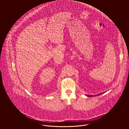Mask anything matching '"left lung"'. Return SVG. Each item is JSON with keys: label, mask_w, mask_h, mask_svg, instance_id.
I'll return each mask as SVG.
<instances>
[{"label": "left lung", "mask_w": 129, "mask_h": 129, "mask_svg": "<svg viewBox=\"0 0 129 129\" xmlns=\"http://www.w3.org/2000/svg\"><path fill=\"white\" fill-rule=\"evenodd\" d=\"M102 93H100V94H97V95H100V94H101ZM87 95V96H89V97H92V96H95V95Z\"/></svg>", "instance_id": "left-lung-1"}]
</instances>
